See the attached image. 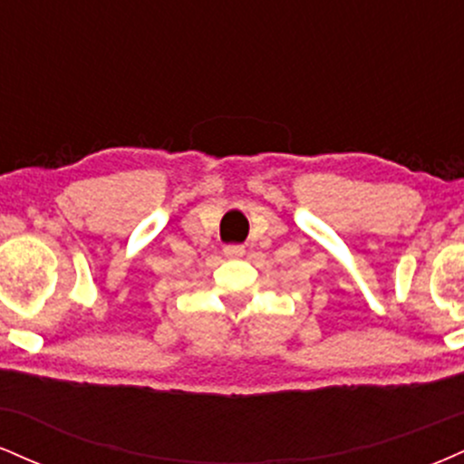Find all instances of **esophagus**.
Returning a JSON list of instances; mask_svg holds the SVG:
<instances>
[{"label": "esophagus", "mask_w": 464, "mask_h": 464, "mask_svg": "<svg viewBox=\"0 0 464 464\" xmlns=\"http://www.w3.org/2000/svg\"><path fill=\"white\" fill-rule=\"evenodd\" d=\"M244 253H246V250H244V246H239V244H231V246H225V255L228 259L244 257Z\"/></svg>", "instance_id": "34e87169"}]
</instances>
